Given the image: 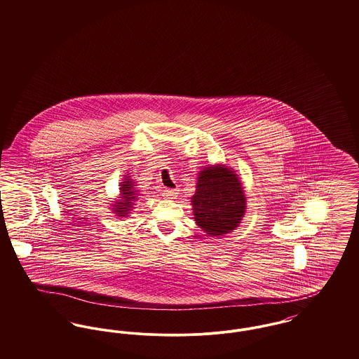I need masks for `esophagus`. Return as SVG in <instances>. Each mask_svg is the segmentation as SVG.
Returning <instances> with one entry per match:
<instances>
[{
    "mask_svg": "<svg viewBox=\"0 0 359 359\" xmlns=\"http://www.w3.org/2000/svg\"><path fill=\"white\" fill-rule=\"evenodd\" d=\"M179 195V189L177 188H165L163 191V196L167 199H175Z\"/></svg>",
    "mask_w": 359,
    "mask_h": 359,
    "instance_id": "1",
    "label": "esophagus"
}]
</instances>
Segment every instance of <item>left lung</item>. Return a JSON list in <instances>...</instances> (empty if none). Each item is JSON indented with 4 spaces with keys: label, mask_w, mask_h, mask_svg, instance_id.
Listing matches in <instances>:
<instances>
[{
    "label": "left lung",
    "mask_w": 359,
    "mask_h": 359,
    "mask_svg": "<svg viewBox=\"0 0 359 359\" xmlns=\"http://www.w3.org/2000/svg\"><path fill=\"white\" fill-rule=\"evenodd\" d=\"M194 219L211 237L238 227L246 210V198L238 175L222 164L199 172L196 191L191 198Z\"/></svg>",
    "instance_id": "1"
}]
</instances>
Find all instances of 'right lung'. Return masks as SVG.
Listing matches in <instances>:
<instances>
[{
	"instance_id": "1",
	"label": "right lung",
	"mask_w": 359,
	"mask_h": 359,
	"mask_svg": "<svg viewBox=\"0 0 359 359\" xmlns=\"http://www.w3.org/2000/svg\"><path fill=\"white\" fill-rule=\"evenodd\" d=\"M121 196L113 205V212H116L117 217H128L132 211L135 202L137 201V191L135 187V182L130 179V176H125L123 182L120 186Z\"/></svg>"
}]
</instances>
